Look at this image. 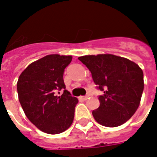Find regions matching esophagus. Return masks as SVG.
Segmentation results:
<instances>
[{
    "instance_id": "34e87169",
    "label": "esophagus",
    "mask_w": 157,
    "mask_h": 157,
    "mask_svg": "<svg viewBox=\"0 0 157 157\" xmlns=\"http://www.w3.org/2000/svg\"><path fill=\"white\" fill-rule=\"evenodd\" d=\"M89 94H88V95H86V96H81V100H86L87 99H88V98H89Z\"/></svg>"
}]
</instances>
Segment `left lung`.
I'll return each instance as SVG.
<instances>
[{
    "instance_id": "obj_1",
    "label": "left lung",
    "mask_w": 157,
    "mask_h": 157,
    "mask_svg": "<svg viewBox=\"0 0 157 157\" xmlns=\"http://www.w3.org/2000/svg\"><path fill=\"white\" fill-rule=\"evenodd\" d=\"M78 59L91 72L93 81L104 91L100 107L93 110L95 121L105 127L120 126L137 111L144 89L143 71L125 57L113 54L86 55Z\"/></svg>"
}]
</instances>
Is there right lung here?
Segmentation results:
<instances>
[{
  "mask_svg": "<svg viewBox=\"0 0 157 157\" xmlns=\"http://www.w3.org/2000/svg\"><path fill=\"white\" fill-rule=\"evenodd\" d=\"M71 59L70 55H47L30 63L18 79V96L26 117L48 134L63 132L73 122L77 98L67 90L56 94L66 88L63 73Z\"/></svg>",
  "mask_w": 157,
  "mask_h": 157,
  "instance_id": "obj_1",
  "label": "right lung"
}]
</instances>
